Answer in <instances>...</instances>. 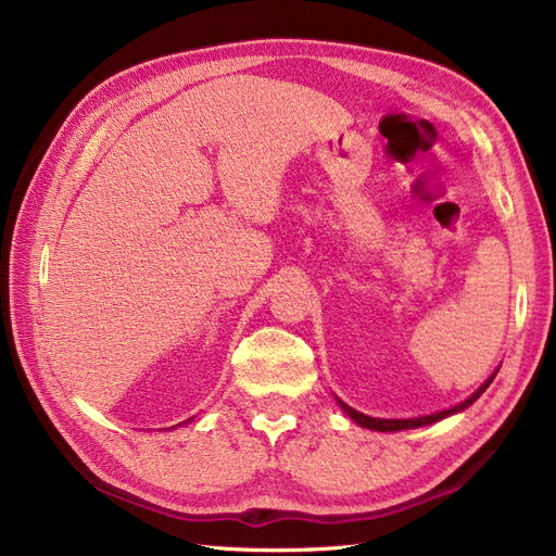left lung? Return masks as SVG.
I'll use <instances>...</instances> for the list:
<instances>
[{
    "label": "left lung",
    "instance_id": "obj_1",
    "mask_svg": "<svg viewBox=\"0 0 556 556\" xmlns=\"http://www.w3.org/2000/svg\"><path fill=\"white\" fill-rule=\"evenodd\" d=\"M496 374H498V368L496 371L486 378L478 390L470 394L466 401H462V403H457V406H452V408H447V410H441V413H431V415H419V417H406V419H384V417H371V415H364V413H359V410H355V408H350L348 403H343L341 399H336L339 401V406L343 408V413L352 419V422H357L359 427H364V429H371V431H403V429H417V427H427V425H433V422H441V419H445V417H450V415H454V413H462V410H466L470 403H476L480 396H482V392L486 390V387L492 384V380L496 378Z\"/></svg>",
    "mask_w": 556,
    "mask_h": 556
}]
</instances>
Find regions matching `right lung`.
<instances>
[{
    "instance_id": "1",
    "label": "right lung",
    "mask_w": 556,
    "mask_h": 556,
    "mask_svg": "<svg viewBox=\"0 0 556 556\" xmlns=\"http://www.w3.org/2000/svg\"><path fill=\"white\" fill-rule=\"evenodd\" d=\"M188 422H190V419H188ZM180 425H185V422H180ZM172 429H174V427H172Z\"/></svg>"
}]
</instances>
